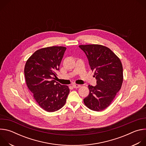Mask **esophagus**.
<instances>
[{"mask_svg":"<svg viewBox=\"0 0 146 146\" xmlns=\"http://www.w3.org/2000/svg\"><path fill=\"white\" fill-rule=\"evenodd\" d=\"M73 88H80V87H81V86H80V85H78V84H74L73 85Z\"/></svg>","mask_w":146,"mask_h":146,"instance_id":"obj_1","label":"esophagus"}]
</instances>
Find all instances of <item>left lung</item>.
<instances>
[{
	"mask_svg": "<svg viewBox=\"0 0 146 146\" xmlns=\"http://www.w3.org/2000/svg\"><path fill=\"white\" fill-rule=\"evenodd\" d=\"M89 60L97 85H89L90 93L84 99L90 109L100 111L110 106L123 82V68L119 58L108 47L100 44L80 45Z\"/></svg>",
	"mask_w": 146,
	"mask_h": 146,
	"instance_id": "8db88e82",
	"label": "left lung"
}]
</instances>
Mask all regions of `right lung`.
Instances as JSON below:
<instances>
[{
    "label": "right lung",
    "mask_w": 146,
    "mask_h": 146,
    "mask_svg": "<svg viewBox=\"0 0 146 146\" xmlns=\"http://www.w3.org/2000/svg\"><path fill=\"white\" fill-rule=\"evenodd\" d=\"M66 49L62 46L40 48L28 58L25 65L27 85L38 105L47 112L63 107L70 92L68 86L55 80Z\"/></svg>",
    "instance_id": "1"
}]
</instances>
